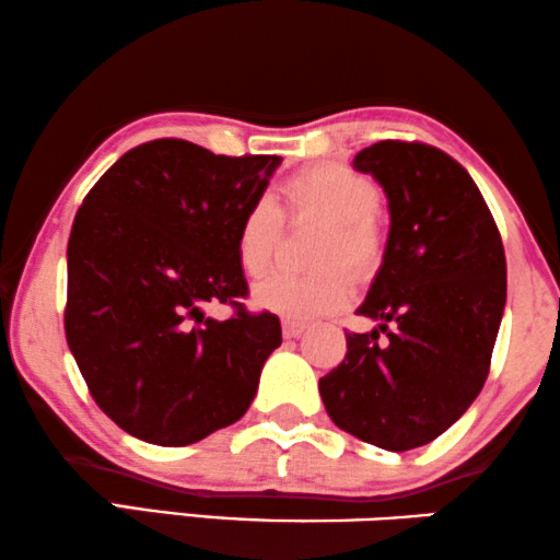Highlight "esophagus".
<instances>
[{
	"label": "esophagus",
	"mask_w": 560,
	"mask_h": 560,
	"mask_svg": "<svg viewBox=\"0 0 560 560\" xmlns=\"http://www.w3.org/2000/svg\"><path fill=\"white\" fill-rule=\"evenodd\" d=\"M305 334V326L303 323H295V320H282V336L285 338H300Z\"/></svg>",
	"instance_id": "34e87169"
}]
</instances>
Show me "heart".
I'll use <instances>...</instances> for the list:
<instances>
[{"label":"heart","mask_w":560,"mask_h":560,"mask_svg":"<svg viewBox=\"0 0 560 560\" xmlns=\"http://www.w3.org/2000/svg\"><path fill=\"white\" fill-rule=\"evenodd\" d=\"M378 191L366 176L348 166L320 164L303 168L282 184V212L326 222L315 247L323 270L293 275L275 272L255 288V305L285 320L311 323L334 315L351 303L353 288L340 265L355 278H366L384 255V232L376 220ZM280 209L257 199L237 226V260L242 272L260 278L270 267L280 237Z\"/></svg>","instance_id":"obj_1"}]
</instances>
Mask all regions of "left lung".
I'll return each mask as SVG.
<instances>
[{
    "instance_id": "1",
    "label": "left lung",
    "mask_w": 560,
    "mask_h": 560,
    "mask_svg": "<svg viewBox=\"0 0 560 560\" xmlns=\"http://www.w3.org/2000/svg\"><path fill=\"white\" fill-rule=\"evenodd\" d=\"M388 199V240L346 359L318 381L328 417L388 452L436 440L482 392L505 311V249L480 189L427 143L355 153ZM385 338L381 339L380 334Z\"/></svg>"
}]
</instances>
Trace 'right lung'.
<instances>
[{"instance_id":"1","label":"right lung","mask_w":560,"mask_h":560,"mask_svg":"<svg viewBox=\"0 0 560 560\" xmlns=\"http://www.w3.org/2000/svg\"><path fill=\"white\" fill-rule=\"evenodd\" d=\"M280 161L149 141L78 209L65 336L95 404L136 440L186 447L253 404L282 330L278 315L240 303L237 226ZM209 302H230L235 315L209 319Z\"/></svg>"}]
</instances>
